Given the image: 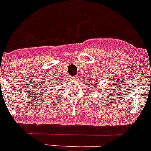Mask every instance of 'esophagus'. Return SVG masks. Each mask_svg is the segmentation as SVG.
I'll use <instances>...</instances> for the list:
<instances>
[{"label": "esophagus", "mask_w": 151, "mask_h": 151, "mask_svg": "<svg viewBox=\"0 0 151 151\" xmlns=\"http://www.w3.org/2000/svg\"><path fill=\"white\" fill-rule=\"evenodd\" d=\"M77 78V77H76V76H73V79H76Z\"/></svg>", "instance_id": "obj_1"}]
</instances>
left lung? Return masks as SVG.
Instances as JSON below:
<instances>
[{"instance_id":"1","label":"left lung","mask_w":151,"mask_h":151,"mask_svg":"<svg viewBox=\"0 0 151 151\" xmlns=\"http://www.w3.org/2000/svg\"><path fill=\"white\" fill-rule=\"evenodd\" d=\"M96 82H97V83H94V84H91V86H92L93 87H97V83H98L99 81H96Z\"/></svg>"}]
</instances>
